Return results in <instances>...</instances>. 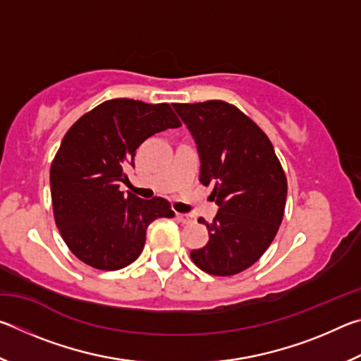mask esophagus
<instances>
[{
  "mask_svg": "<svg viewBox=\"0 0 361 361\" xmlns=\"http://www.w3.org/2000/svg\"><path fill=\"white\" fill-rule=\"evenodd\" d=\"M176 219L181 221L183 224H191L194 223V216L191 213H176Z\"/></svg>",
  "mask_w": 361,
  "mask_h": 361,
  "instance_id": "34e87169",
  "label": "esophagus"
}]
</instances>
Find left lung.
Listing matches in <instances>:
<instances>
[{
	"instance_id": "8db88e82",
	"label": "left lung",
	"mask_w": 361,
	"mask_h": 361,
	"mask_svg": "<svg viewBox=\"0 0 361 361\" xmlns=\"http://www.w3.org/2000/svg\"><path fill=\"white\" fill-rule=\"evenodd\" d=\"M197 146L199 180L218 205L210 240L191 258L212 276H234L258 261L282 223L286 178L271 140L240 109L221 100L173 103Z\"/></svg>"
}]
</instances>
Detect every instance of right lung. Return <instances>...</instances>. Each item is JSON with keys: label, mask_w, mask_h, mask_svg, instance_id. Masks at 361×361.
<instances>
[{"label": "right lung", "mask_w": 361, "mask_h": 361, "mask_svg": "<svg viewBox=\"0 0 361 361\" xmlns=\"http://www.w3.org/2000/svg\"><path fill=\"white\" fill-rule=\"evenodd\" d=\"M180 126L167 103L130 99L102 103L71 126L51 166V194L56 224L76 258L118 271L142 253L154 219L175 216L166 199L145 200L119 186L138 146Z\"/></svg>", "instance_id": "obj_1"}]
</instances>
